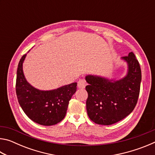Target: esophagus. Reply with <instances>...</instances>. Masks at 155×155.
<instances>
[{
	"mask_svg": "<svg viewBox=\"0 0 155 155\" xmlns=\"http://www.w3.org/2000/svg\"><path fill=\"white\" fill-rule=\"evenodd\" d=\"M78 87L79 89H84L85 86L87 85V83L85 81V79H80L78 82Z\"/></svg>",
	"mask_w": 155,
	"mask_h": 155,
	"instance_id": "obj_1",
	"label": "esophagus"
}]
</instances>
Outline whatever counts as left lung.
Returning a JSON list of instances; mask_svg holds the SVG:
<instances>
[{
	"mask_svg": "<svg viewBox=\"0 0 155 155\" xmlns=\"http://www.w3.org/2000/svg\"><path fill=\"white\" fill-rule=\"evenodd\" d=\"M127 62V75L114 80L89 74L86 109L91 121L101 125H111L124 119L136 106L141 81L140 65L133 52L121 58Z\"/></svg>",
	"mask_w": 155,
	"mask_h": 155,
	"instance_id": "left-lung-1",
	"label": "left lung"
}]
</instances>
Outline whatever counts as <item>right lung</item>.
I'll list each match as a JSON object with an SVG mask.
<instances>
[{"instance_id":"1","label":"right lung","mask_w":155,"mask_h":155,"mask_svg":"<svg viewBox=\"0 0 155 155\" xmlns=\"http://www.w3.org/2000/svg\"><path fill=\"white\" fill-rule=\"evenodd\" d=\"M27 54L20 59L17 70L15 90L21 108L25 114L39 124L52 126L64 118L69 101L77 91V83H72L52 90H40L28 82L23 72V62Z\"/></svg>"}]
</instances>
